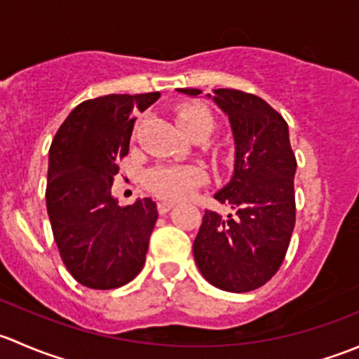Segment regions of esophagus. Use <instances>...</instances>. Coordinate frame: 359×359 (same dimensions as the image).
<instances>
[{
	"label": "esophagus",
	"instance_id": "obj_1",
	"mask_svg": "<svg viewBox=\"0 0 359 359\" xmlns=\"http://www.w3.org/2000/svg\"><path fill=\"white\" fill-rule=\"evenodd\" d=\"M173 206H175V203H173V201H159L158 203V212L163 215V213L170 212V210H172Z\"/></svg>",
	"mask_w": 359,
	"mask_h": 359
}]
</instances>
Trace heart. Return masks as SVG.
<instances>
[{
	"mask_svg": "<svg viewBox=\"0 0 359 359\" xmlns=\"http://www.w3.org/2000/svg\"><path fill=\"white\" fill-rule=\"evenodd\" d=\"M175 119L184 135L198 128L212 132L213 116L203 104H184L175 112ZM205 180V173L196 166L180 165H159L149 170L146 175V184L151 191L165 200H180L187 196L194 187Z\"/></svg>",
	"mask_w": 359,
	"mask_h": 359,
	"instance_id": "heart-1",
	"label": "heart"
}]
</instances>
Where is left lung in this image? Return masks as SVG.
Segmentation results:
<instances>
[{
	"label": "left lung",
	"instance_id": "obj_1",
	"mask_svg": "<svg viewBox=\"0 0 359 359\" xmlns=\"http://www.w3.org/2000/svg\"><path fill=\"white\" fill-rule=\"evenodd\" d=\"M198 97V88H177ZM229 119L234 165L229 182L213 194L227 217L205 210L193 243L196 266L220 290L262 287L280 269L295 226L293 177L297 161L288 125L266 100L233 88L206 93Z\"/></svg>",
	"mask_w": 359,
	"mask_h": 359
}]
</instances>
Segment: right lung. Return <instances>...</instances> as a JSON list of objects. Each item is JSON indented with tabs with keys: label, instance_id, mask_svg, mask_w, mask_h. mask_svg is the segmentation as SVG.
I'll return each mask as SVG.
<instances>
[{
	"label": "right lung",
	"instance_id": "add662e5",
	"mask_svg": "<svg viewBox=\"0 0 359 359\" xmlns=\"http://www.w3.org/2000/svg\"><path fill=\"white\" fill-rule=\"evenodd\" d=\"M159 92L104 95L76 106L48 153L46 210L62 262L78 283L111 290L132 281L146 262L158 219L151 198L119 206L111 187L128 154L135 111Z\"/></svg>",
	"mask_w": 359,
	"mask_h": 359
}]
</instances>
